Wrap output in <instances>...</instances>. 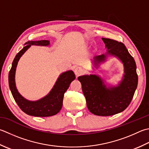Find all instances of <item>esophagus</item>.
<instances>
[{
    "label": "esophagus",
    "instance_id": "34e87169",
    "mask_svg": "<svg viewBox=\"0 0 149 149\" xmlns=\"http://www.w3.org/2000/svg\"><path fill=\"white\" fill-rule=\"evenodd\" d=\"M74 73L76 75V76H79V75H82L83 74V70L80 68V67H77L74 70Z\"/></svg>",
    "mask_w": 149,
    "mask_h": 149
}]
</instances>
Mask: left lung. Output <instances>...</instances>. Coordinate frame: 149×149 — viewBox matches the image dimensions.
Wrapping results in <instances>:
<instances>
[{
  "label": "left lung",
  "instance_id": "8db88e82",
  "mask_svg": "<svg viewBox=\"0 0 149 149\" xmlns=\"http://www.w3.org/2000/svg\"><path fill=\"white\" fill-rule=\"evenodd\" d=\"M105 44L108 54L118 57L123 63V79L117 87L107 88L103 80L95 75H83L78 77L82 84L86 105L90 112L96 116H109L123 112L129 107L138 86V77L136 65L133 57L123 43L102 38ZM106 55L94 57L95 65L104 62Z\"/></svg>",
  "mask_w": 149,
  "mask_h": 149
}]
</instances>
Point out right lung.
Instances as JSON below:
<instances>
[{
  "mask_svg": "<svg viewBox=\"0 0 149 149\" xmlns=\"http://www.w3.org/2000/svg\"><path fill=\"white\" fill-rule=\"evenodd\" d=\"M49 44V40H30L26 42V46L16 55L9 72V86L15 101L20 109L26 114L36 117H48L57 114L62 108L64 94L69 88L72 81L75 79L74 73L72 70L63 73L58 78L49 94L37 101L26 100L18 92L15 83V74L20 57L31 45L48 46Z\"/></svg>",
  "mask_w": 149,
  "mask_h": 149,
  "instance_id": "add662e5",
  "label": "right lung"
}]
</instances>
